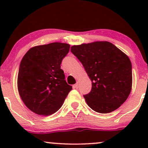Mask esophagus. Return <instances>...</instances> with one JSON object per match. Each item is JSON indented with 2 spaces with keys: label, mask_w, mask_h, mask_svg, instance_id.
<instances>
[{
  "label": "esophagus",
  "mask_w": 148,
  "mask_h": 148,
  "mask_svg": "<svg viewBox=\"0 0 148 148\" xmlns=\"http://www.w3.org/2000/svg\"><path fill=\"white\" fill-rule=\"evenodd\" d=\"M79 82H76V84L74 85V88H79Z\"/></svg>",
  "instance_id": "34e87169"
}]
</instances>
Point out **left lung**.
<instances>
[{"mask_svg":"<svg viewBox=\"0 0 148 148\" xmlns=\"http://www.w3.org/2000/svg\"><path fill=\"white\" fill-rule=\"evenodd\" d=\"M71 51L92 81L90 92L84 97L93 111L111 113L126 101L132 90V71L125 53L106 41L74 45Z\"/></svg>","mask_w":148,"mask_h":148,"instance_id":"left-lung-1","label":"left lung"}]
</instances>
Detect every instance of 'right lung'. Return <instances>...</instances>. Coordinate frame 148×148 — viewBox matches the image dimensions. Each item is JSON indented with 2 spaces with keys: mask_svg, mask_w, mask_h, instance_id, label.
Here are the masks:
<instances>
[{
  "mask_svg": "<svg viewBox=\"0 0 148 148\" xmlns=\"http://www.w3.org/2000/svg\"><path fill=\"white\" fill-rule=\"evenodd\" d=\"M69 47L60 42L36 46L22 58L17 78L18 93L25 106L36 114L56 113L72 90L60 69Z\"/></svg>",
  "mask_w": 148,
  "mask_h": 148,
  "instance_id": "right-lung-1",
  "label": "right lung"
}]
</instances>
